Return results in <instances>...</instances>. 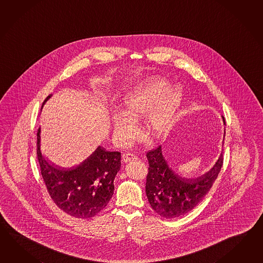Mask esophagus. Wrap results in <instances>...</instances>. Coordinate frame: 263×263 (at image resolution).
<instances>
[{
	"mask_svg": "<svg viewBox=\"0 0 263 263\" xmlns=\"http://www.w3.org/2000/svg\"><path fill=\"white\" fill-rule=\"evenodd\" d=\"M137 159H138V158L133 154H124V155H123V162H124V163H127L130 161H134Z\"/></svg>",
	"mask_w": 263,
	"mask_h": 263,
	"instance_id": "1",
	"label": "esophagus"
}]
</instances>
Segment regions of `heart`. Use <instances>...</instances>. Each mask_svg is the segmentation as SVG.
I'll use <instances>...</instances> for the list:
<instances>
[{"mask_svg":"<svg viewBox=\"0 0 263 263\" xmlns=\"http://www.w3.org/2000/svg\"><path fill=\"white\" fill-rule=\"evenodd\" d=\"M180 98V89L168 86L165 79L155 78L146 83L120 103L121 114L115 113L112 117L114 136L123 143L128 142L137 131L133 122L145 117L148 135L153 138L163 136L172 123Z\"/></svg>","mask_w":263,"mask_h":263,"instance_id":"heart-1","label":"heart"}]
</instances>
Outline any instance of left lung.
<instances>
[{"instance_id":"1","label":"left lung","mask_w":263,"mask_h":263,"mask_svg":"<svg viewBox=\"0 0 263 263\" xmlns=\"http://www.w3.org/2000/svg\"><path fill=\"white\" fill-rule=\"evenodd\" d=\"M222 122L226 125L224 118ZM226 130L223 131V139ZM149 171L145 192L153 210L160 216L176 218L193 210L209 193L222 166V152L214 166L198 177L186 178L176 175L163 157L162 147L147 153Z\"/></svg>"}]
</instances>
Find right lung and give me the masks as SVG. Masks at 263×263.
Instances as JSON below:
<instances>
[{
	"label": "right lung",
	"mask_w": 263,
	"mask_h": 263,
	"mask_svg": "<svg viewBox=\"0 0 263 263\" xmlns=\"http://www.w3.org/2000/svg\"><path fill=\"white\" fill-rule=\"evenodd\" d=\"M51 97L52 94L44 103ZM41 132L40 127L36 134V155L51 198L70 216L88 219L97 215L107 205L114 193V179L121 169V153L105 151L98 146L78 165L59 168L43 157Z\"/></svg>",
	"instance_id": "right-lung-1"
}]
</instances>
